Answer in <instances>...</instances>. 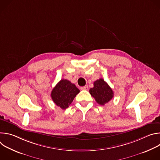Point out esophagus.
I'll return each mask as SVG.
<instances>
[{
  "label": "esophagus",
  "instance_id": "34e87169",
  "mask_svg": "<svg viewBox=\"0 0 160 160\" xmlns=\"http://www.w3.org/2000/svg\"><path fill=\"white\" fill-rule=\"evenodd\" d=\"M81 90H88V87L87 85H85V86H83V87H82L80 88Z\"/></svg>",
  "mask_w": 160,
  "mask_h": 160
}]
</instances>
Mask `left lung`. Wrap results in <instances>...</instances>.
<instances>
[{"label": "left lung", "mask_w": 160, "mask_h": 160, "mask_svg": "<svg viewBox=\"0 0 160 160\" xmlns=\"http://www.w3.org/2000/svg\"><path fill=\"white\" fill-rule=\"evenodd\" d=\"M89 92L99 104L102 106L110 101L114 96L112 90L102 78L94 82V87L90 88Z\"/></svg>", "instance_id": "left-lung-1"}]
</instances>
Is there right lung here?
Returning <instances> with one entry per match:
<instances>
[{
    "label": "right lung",
    "mask_w": 160,
    "mask_h": 160,
    "mask_svg": "<svg viewBox=\"0 0 160 160\" xmlns=\"http://www.w3.org/2000/svg\"><path fill=\"white\" fill-rule=\"evenodd\" d=\"M80 92L75 84L68 80H61L51 92L53 102L62 109L69 107L74 98Z\"/></svg>",
    "instance_id": "right-lung-1"
}]
</instances>
